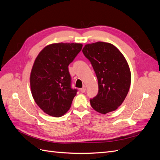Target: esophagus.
I'll list each match as a JSON object with an SVG mask.
<instances>
[{
  "mask_svg": "<svg viewBox=\"0 0 160 160\" xmlns=\"http://www.w3.org/2000/svg\"><path fill=\"white\" fill-rule=\"evenodd\" d=\"M80 91L82 92H84L86 91V87H85V86H83V87L80 88Z\"/></svg>",
  "mask_w": 160,
  "mask_h": 160,
  "instance_id": "esophagus-1",
  "label": "esophagus"
}]
</instances>
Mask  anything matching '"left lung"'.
I'll return each instance as SVG.
<instances>
[{
  "label": "left lung",
  "instance_id": "8db88e82",
  "mask_svg": "<svg viewBox=\"0 0 160 160\" xmlns=\"http://www.w3.org/2000/svg\"><path fill=\"white\" fill-rule=\"evenodd\" d=\"M84 55L90 61L98 80L99 91L90 99L91 107L105 114L114 111L128 92L131 74L124 57L113 44L97 42L85 45Z\"/></svg>",
  "mask_w": 160,
  "mask_h": 160
}]
</instances>
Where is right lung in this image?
<instances>
[{"label":"right lung","instance_id":"add662e5","mask_svg":"<svg viewBox=\"0 0 160 160\" xmlns=\"http://www.w3.org/2000/svg\"><path fill=\"white\" fill-rule=\"evenodd\" d=\"M82 48L78 43L48 45L34 61L30 87L35 102L44 112L61 117L71 107L78 90L72 88L68 65Z\"/></svg>","mask_w":160,"mask_h":160}]
</instances>
